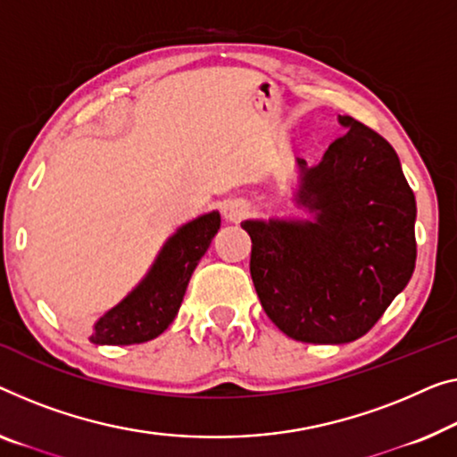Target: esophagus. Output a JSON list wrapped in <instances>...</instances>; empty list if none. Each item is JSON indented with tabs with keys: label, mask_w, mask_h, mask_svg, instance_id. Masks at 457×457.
Masks as SVG:
<instances>
[{
	"label": "esophagus",
	"mask_w": 457,
	"mask_h": 457,
	"mask_svg": "<svg viewBox=\"0 0 457 457\" xmlns=\"http://www.w3.org/2000/svg\"><path fill=\"white\" fill-rule=\"evenodd\" d=\"M221 213H223V217H226L228 221L237 223V221H242L244 217H248L250 205H248L246 201H242V199H229V201L223 203Z\"/></svg>",
	"instance_id": "obj_1"
}]
</instances>
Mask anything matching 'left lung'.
I'll return each mask as SVG.
<instances>
[{
    "label": "left lung",
    "instance_id": "obj_1",
    "mask_svg": "<svg viewBox=\"0 0 457 457\" xmlns=\"http://www.w3.org/2000/svg\"><path fill=\"white\" fill-rule=\"evenodd\" d=\"M322 162L297 160V205L314 220L244 221L262 310L289 338L357 340L411 281L417 201L394 147L353 117Z\"/></svg>",
    "mask_w": 457,
    "mask_h": 457
}]
</instances>
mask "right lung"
I'll return each instance as SVG.
<instances>
[{"label": "right lung", "instance_id": "1", "mask_svg": "<svg viewBox=\"0 0 457 457\" xmlns=\"http://www.w3.org/2000/svg\"><path fill=\"white\" fill-rule=\"evenodd\" d=\"M220 226V213L211 211L176 231L163 244L145 278L94 324L90 343L139 345L160 337L179 314L190 275Z\"/></svg>", "mask_w": 457, "mask_h": 457}]
</instances>
